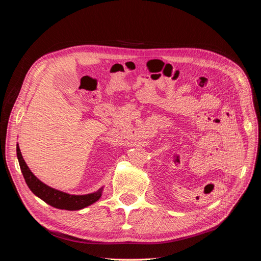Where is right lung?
Listing matches in <instances>:
<instances>
[{"instance_id": "1", "label": "right lung", "mask_w": 261, "mask_h": 261, "mask_svg": "<svg viewBox=\"0 0 261 261\" xmlns=\"http://www.w3.org/2000/svg\"><path fill=\"white\" fill-rule=\"evenodd\" d=\"M16 152L21 173L23 175V178L26 180V184L30 188V191L36 196H38L39 198L42 199L44 202L50 204V206L58 209H64L70 211L81 210L90 206L93 202H96L101 197L102 189L103 188H100L98 192L87 195H70L45 185L40 179L37 178L34 175V173L28 168V165L26 164L21 155L18 144L16 146Z\"/></svg>"}]
</instances>
